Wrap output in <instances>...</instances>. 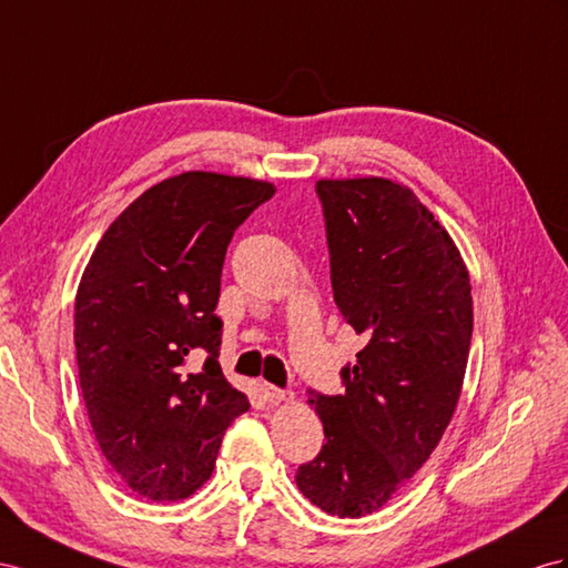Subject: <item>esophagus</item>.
Masks as SVG:
<instances>
[{
  "label": "esophagus",
  "instance_id": "1",
  "mask_svg": "<svg viewBox=\"0 0 568 568\" xmlns=\"http://www.w3.org/2000/svg\"><path fill=\"white\" fill-rule=\"evenodd\" d=\"M261 396H264V400L268 403H283V400H293V394L290 390H281V388H273L271 384H261L258 386Z\"/></svg>",
  "mask_w": 568,
  "mask_h": 568
}]
</instances>
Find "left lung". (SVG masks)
Masks as SVG:
<instances>
[{"label": "left lung", "mask_w": 568, "mask_h": 568, "mask_svg": "<svg viewBox=\"0 0 568 568\" xmlns=\"http://www.w3.org/2000/svg\"><path fill=\"white\" fill-rule=\"evenodd\" d=\"M333 297L367 345L345 396L310 390L326 444L297 487L338 518L379 511L423 468L456 413L473 338L470 275L410 186L318 180Z\"/></svg>", "instance_id": "1"}]
</instances>
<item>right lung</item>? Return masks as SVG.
Listing matches in <instances>:
<instances>
[{"label": "right lung", "mask_w": 568, "mask_h": 568, "mask_svg": "<svg viewBox=\"0 0 568 568\" xmlns=\"http://www.w3.org/2000/svg\"><path fill=\"white\" fill-rule=\"evenodd\" d=\"M275 194L264 180L192 170L114 217L83 268L74 304L79 384L95 442L122 483L180 501L206 483L250 400L217 365L215 304L227 244ZM210 353L201 373L185 362Z\"/></svg>", "instance_id": "obj_1"}]
</instances>
